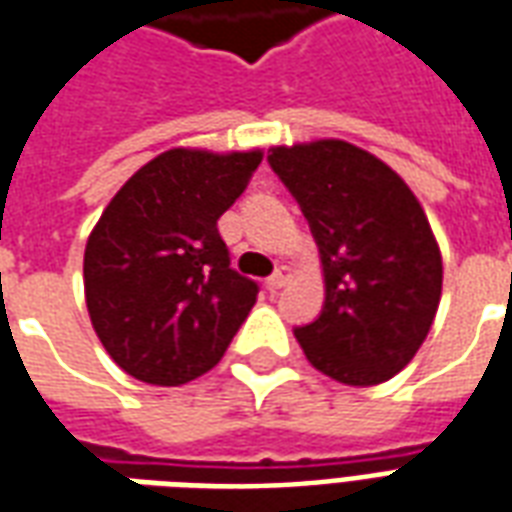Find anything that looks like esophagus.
<instances>
[{"label": "esophagus", "instance_id": "obj_1", "mask_svg": "<svg viewBox=\"0 0 512 512\" xmlns=\"http://www.w3.org/2000/svg\"><path fill=\"white\" fill-rule=\"evenodd\" d=\"M288 279H290V271H288V268H279V271H274V274L268 277L266 288L271 290V293H274V290L285 288V285H288Z\"/></svg>", "mask_w": 512, "mask_h": 512}]
</instances>
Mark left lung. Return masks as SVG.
Here are the masks:
<instances>
[{
  "mask_svg": "<svg viewBox=\"0 0 512 512\" xmlns=\"http://www.w3.org/2000/svg\"><path fill=\"white\" fill-rule=\"evenodd\" d=\"M318 244L326 301L296 329L315 370L384 384L425 343L441 299V252L406 180L343 139L268 150Z\"/></svg>",
  "mask_w": 512,
  "mask_h": 512,
  "instance_id": "obj_1",
  "label": "left lung"
}]
</instances>
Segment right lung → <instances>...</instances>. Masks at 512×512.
<instances>
[{"instance_id":"right-lung-1","label":"right lung","mask_w":512,"mask_h":512,"mask_svg":"<svg viewBox=\"0 0 512 512\" xmlns=\"http://www.w3.org/2000/svg\"><path fill=\"white\" fill-rule=\"evenodd\" d=\"M260 161V150L172 147L101 213L84 249V299L128 376L178 386L208 373L255 307L257 282L230 268L216 222Z\"/></svg>"}]
</instances>
